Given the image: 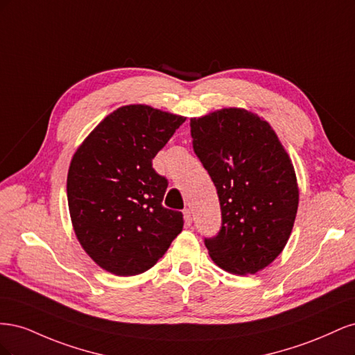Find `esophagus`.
<instances>
[{
    "label": "esophagus",
    "instance_id": "obj_1",
    "mask_svg": "<svg viewBox=\"0 0 355 355\" xmlns=\"http://www.w3.org/2000/svg\"><path fill=\"white\" fill-rule=\"evenodd\" d=\"M184 219H185V223H187V225H191V222H192V214H191V210H189V209H185V210H184Z\"/></svg>",
    "mask_w": 355,
    "mask_h": 355
}]
</instances>
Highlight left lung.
Instances as JSON below:
<instances>
[{
  "mask_svg": "<svg viewBox=\"0 0 355 355\" xmlns=\"http://www.w3.org/2000/svg\"><path fill=\"white\" fill-rule=\"evenodd\" d=\"M194 153L209 171L222 211L216 237L206 239L222 270L256 274L288 241L299 204L295 167L270 123L243 108L191 118Z\"/></svg>",
  "mask_w": 355,
  "mask_h": 355,
  "instance_id": "1",
  "label": "left lung"
}]
</instances>
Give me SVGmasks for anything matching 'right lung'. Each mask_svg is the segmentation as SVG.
<instances>
[{"instance_id": "1", "label": "right lung", "mask_w": 355, "mask_h": 355, "mask_svg": "<svg viewBox=\"0 0 355 355\" xmlns=\"http://www.w3.org/2000/svg\"><path fill=\"white\" fill-rule=\"evenodd\" d=\"M187 118L148 105H125L96 125L68 170L75 235L92 259L120 277L153 268L184 228L163 207L167 179L153 158Z\"/></svg>"}]
</instances>
